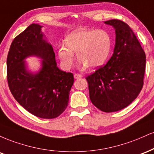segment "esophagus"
Listing matches in <instances>:
<instances>
[{"instance_id": "obj_1", "label": "esophagus", "mask_w": 154, "mask_h": 154, "mask_svg": "<svg viewBox=\"0 0 154 154\" xmlns=\"http://www.w3.org/2000/svg\"><path fill=\"white\" fill-rule=\"evenodd\" d=\"M82 77H83V75H81V74H78V73L74 74V78H75V79H81V78H82Z\"/></svg>"}]
</instances>
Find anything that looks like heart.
Masks as SVG:
<instances>
[{"instance_id":"heart-1","label":"heart","mask_w":154,"mask_h":154,"mask_svg":"<svg viewBox=\"0 0 154 154\" xmlns=\"http://www.w3.org/2000/svg\"><path fill=\"white\" fill-rule=\"evenodd\" d=\"M111 38L102 29H80L70 33L58 48V57L63 68L69 70L73 66L76 53L84 68H96L102 66L109 56Z\"/></svg>"}]
</instances>
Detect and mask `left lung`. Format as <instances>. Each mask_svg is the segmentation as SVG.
Returning <instances> with one entry per match:
<instances>
[{"instance_id": "1", "label": "left lung", "mask_w": 154, "mask_h": 154, "mask_svg": "<svg viewBox=\"0 0 154 154\" xmlns=\"http://www.w3.org/2000/svg\"><path fill=\"white\" fill-rule=\"evenodd\" d=\"M115 29L112 56L104 66L86 78L92 104L104 112L124 109L137 98L143 85L146 54L126 23L104 21Z\"/></svg>"}]
</instances>
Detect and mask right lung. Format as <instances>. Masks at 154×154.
Returning <instances> with one entry per match:
<instances>
[{
  "label": "right lung",
  "instance_id": "obj_1",
  "mask_svg": "<svg viewBox=\"0 0 154 154\" xmlns=\"http://www.w3.org/2000/svg\"><path fill=\"white\" fill-rule=\"evenodd\" d=\"M42 26L32 23L16 37L7 57V80L15 99L32 115L52 119L68 106L73 75L57 68L51 44L45 39ZM42 60L37 72L28 69L27 57Z\"/></svg>",
  "mask_w": 154,
  "mask_h": 154
}]
</instances>
